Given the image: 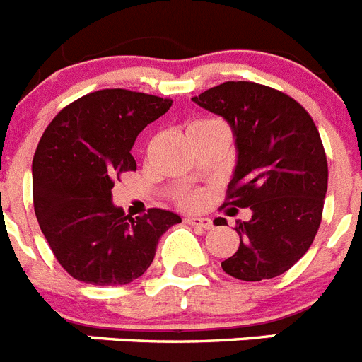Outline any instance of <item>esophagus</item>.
<instances>
[{"label":"esophagus","instance_id":"34e87169","mask_svg":"<svg viewBox=\"0 0 362 362\" xmlns=\"http://www.w3.org/2000/svg\"><path fill=\"white\" fill-rule=\"evenodd\" d=\"M187 223L192 226H196V228L201 230H210L212 228V221L209 217H199V216H190L187 217Z\"/></svg>","mask_w":362,"mask_h":362}]
</instances>
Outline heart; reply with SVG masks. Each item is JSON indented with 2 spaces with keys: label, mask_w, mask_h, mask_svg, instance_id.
<instances>
[{
  "label": "heart",
  "mask_w": 362,
  "mask_h": 362,
  "mask_svg": "<svg viewBox=\"0 0 362 362\" xmlns=\"http://www.w3.org/2000/svg\"><path fill=\"white\" fill-rule=\"evenodd\" d=\"M201 201H203V194H199V192H190V194H185L181 203H183L185 206H197Z\"/></svg>",
  "instance_id": "b5f03b06"
}]
</instances>
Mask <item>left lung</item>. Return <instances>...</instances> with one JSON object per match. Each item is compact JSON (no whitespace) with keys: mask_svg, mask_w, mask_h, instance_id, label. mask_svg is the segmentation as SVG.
I'll use <instances>...</instances> for the list:
<instances>
[{"mask_svg":"<svg viewBox=\"0 0 362 362\" xmlns=\"http://www.w3.org/2000/svg\"><path fill=\"white\" fill-rule=\"evenodd\" d=\"M233 132L238 163L226 203L250 209L238 221V252L221 263L241 281L277 277L308 252L321 225L328 163L308 112L283 92L252 81H226L192 98ZM226 223L217 217L216 225Z\"/></svg>","mask_w":362,"mask_h":362,"instance_id":"8db88e82","label":"left lung"}]
</instances>
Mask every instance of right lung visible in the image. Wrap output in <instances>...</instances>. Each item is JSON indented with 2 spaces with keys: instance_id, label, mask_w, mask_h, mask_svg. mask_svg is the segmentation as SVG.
Returning a JSON list of instances; mask_svg holds the SVG:
<instances>
[{
  "instance_id": "right-lung-1",
  "label": "right lung",
  "mask_w": 362,
  "mask_h": 362,
  "mask_svg": "<svg viewBox=\"0 0 362 362\" xmlns=\"http://www.w3.org/2000/svg\"><path fill=\"white\" fill-rule=\"evenodd\" d=\"M170 107L172 99L105 88L63 108L41 136L32 161L34 212L74 279L132 283L152 264L159 238L181 223L168 210L132 217L112 203L114 179L136 170V137Z\"/></svg>"
}]
</instances>
